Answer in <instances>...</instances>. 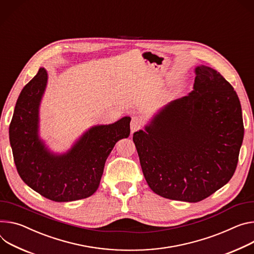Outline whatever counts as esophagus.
I'll return each mask as SVG.
<instances>
[{
	"instance_id": "esophagus-1",
	"label": "esophagus",
	"mask_w": 254,
	"mask_h": 254,
	"mask_svg": "<svg viewBox=\"0 0 254 254\" xmlns=\"http://www.w3.org/2000/svg\"><path fill=\"white\" fill-rule=\"evenodd\" d=\"M139 128H141V121L134 117V118L131 119V122H130L131 133H133L135 130H137Z\"/></svg>"
}]
</instances>
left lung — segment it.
<instances>
[{"mask_svg":"<svg viewBox=\"0 0 254 254\" xmlns=\"http://www.w3.org/2000/svg\"><path fill=\"white\" fill-rule=\"evenodd\" d=\"M194 73L190 93L159 109L132 135L150 189L189 202L210 196L232 178L244 136L231 84L204 64Z\"/></svg>","mask_w":254,"mask_h":254,"instance_id":"8db88e82","label":"left lung"}]
</instances>
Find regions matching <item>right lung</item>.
Here are the masks:
<instances>
[{"label": "right lung", "instance_id": "1", "mask_svg": "<svg viewBox=\"0 0 254 254\" xmlns=\"http://www.w3.org/2000/svg\"><path fill=\"white\" fill-rule=\"evenodd\" d=\"M48 80L47 70L40 67L16 102L9 137L17 171L29 188L51 200L64 202L89 197L99 187L113 147L128 137L130 118L93 126L66 152L55 153L39 135V107Z\"/></svg>", "mask_w": 254, "mask_h": 254}]
</instances>
